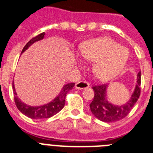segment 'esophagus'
I'll return each instance as SVG.
<instances>
[{
	"label": "esophagus",
	"mask_w": 153,
	"mask_h": 153,
	"mask_svg": "<svg viewBox=\"0 0 153 153\" xmlns=\"http://www.w3.org/2000/svg\"><path fill=\"white\" fill-rule=\"evenodd\" d=\"M89 86V84L85 81H80L79 82L75 84V88L78 89H86Z\"/></svg>",
	"instance_id": "esophagus-1"
}]
</instances>
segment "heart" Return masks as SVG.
<instances>
[{
    "label": "heart",
    "mask_w": 153,
    "mask_h": 153,
    "mask_svg": "<svg viewBox=\"0 0 153 153\" xmlns=\"http://www.w3.org/2000/svg\"><path fill=\"white\" fill-rule=\"evenodd\" d=\"M79 53L88 59L95 60L94 73L99 79L108 80L116 76L128 60V52L109 38H97L82 44Z\"/></svg>",
    "instance_id": "1"
}]
</instances>
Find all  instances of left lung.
I'll use <instances>...</instances> for the list:
<instances>
[{"label": "left lung", "mask_w": 153, "mask_h": 153, "mask_svg": "<svg viewBox=\"0 0 153 153\" xmlns=\"http://www.w3.org/2000/svg\"><path fill=\"white\" fill-rule=\"evenodd\" d=\"M141 72L137 74V83L134 90L130 97V100L124 105H115L109 102L107 97V87L108 85H94V100L90 103L89 108L94 115L100 121L105 123L119 121L128 115L133 107L138 100L141 94Z\"/></svg>", "instance_id": "left-lung-1"}]
</instances>
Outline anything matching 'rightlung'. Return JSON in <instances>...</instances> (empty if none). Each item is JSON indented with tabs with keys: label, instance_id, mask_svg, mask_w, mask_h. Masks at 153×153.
Listing matches in <instances>:
<instances>
[{
	"label": "right lung",
	"instance_id": "1",
	"mask_svg": "<svg viewBox=\"0 0 153 153\" xmlns=\"http://www.w3.org/2000/svg\"><path fill=\"white\" fill-rule=\"evenodd\" d=\"M44 36L45 33L43 32V33H40L38 36H36L32 39H30L29 42H27V45H25L24 48H23L22 53L27 50V48H29L33 43L38 42V41L42 40L44 38ZM74 85H75V83L74 82L66 84V85H64V87L61 89L60 93L58 94V96L54 100H52L51 102L48 103L46 105H41V106L33 107L26 105L19 99L18 97L16 96L17 94H16V89H15L14 82H12V89H13V94H14L15 103H16V107L19 110V111H21L23 115H25L27 117L33 119V120L34 119H36V120H38V119H48V118H50L54 115H56V113L59 112L64 108V105H65L66 95L71 89H73Z\"/></svg>",
	"mask_w": 153,
	"mask_h": 153
}]
</instances>
